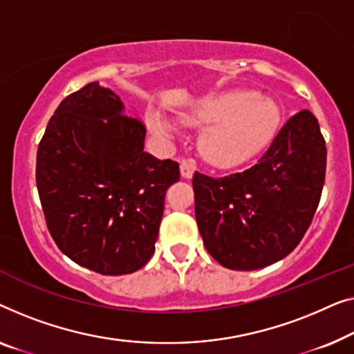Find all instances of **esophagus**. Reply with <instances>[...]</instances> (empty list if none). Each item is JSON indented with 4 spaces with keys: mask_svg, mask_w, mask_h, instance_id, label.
<instances>
[{
    "mask_svg": "<svg viewBox=\"0 0 354 354\" xmlns=\"http://www.w3.org/2000/svg\"><path fill=\"white\" fill-rule=\"evenodd\" d=\"M179 170H181V176L183 178H192L194 171H196V162L194 160H183L181 165H179Z\"/></svg>",
    "mask_w": 354,
    "mask_h": 354,
    "instance_id": "obj_1",
    "label": "esophagus"
}]
</instances>
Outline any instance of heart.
Returning <instances> with one entry per match:
<instances>
[{
  "mask_svg": "<svg viewBox=\"0 0 354 354\" xmlns=\"http://www.w3.org/2000/svg\"><path fill=\"white\" fill-rule=\"evenodd\" d=\"M187 125L203 127L198 151L215 167H234L257 156L276 134L281 111L253 89H232L202 99L181 115ZM149 128L162 139L171 138V125L157 112L147 113Z\"/></svg>",
  "mask_w": 354,
  "mask_h": 354,
  "instance_id": "1",
  "label": "heart"
}]
</instances>
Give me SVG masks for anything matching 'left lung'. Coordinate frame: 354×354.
Here are the masks:
<instances>
[{"label": "left lung", "instance_id": "obj_1", "mask_svg": "<svg viewBox=\"0 0 354 354\" xmlns=\"http://www.w3.org/2000/svg\"><path fill=\"white\" fill-rule=\"evenodd\" d=\"M327 147L310 111L287 120L247 170L196 171V220L203 245L229 270L253 271L286 258L310 227L326 178Z\"/></svg>", "mask_w": 354, "mask_h": 354}]
</instances>
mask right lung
I'll return each mask as SVG.
<instances>
[{
	"label": "right lung",
	"mask_w": 354,
	"mask_h": 354,
	"mask_svg": "<svg viewBox=\"0 0 354 354\" xmlns=\"http://www.w3.org/2000/svg\"><path fill=\"white\" fill-rule=\"evenodd\" d=\"M146 127L109 88L88 83L54 112L38 144L37 187L56 245L104 276L138 271L156 250L179 165L144 152Z\"/></svg>",
	"instance_id": "right-lung-1"
}]
</instances>
